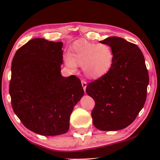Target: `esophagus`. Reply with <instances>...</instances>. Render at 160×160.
Masks as SVG:
<instances>
[{
    "label": "esophagus",
    "mask_w": 160,
    "mask_h": 160,
    "mask_svg": "<svg viewBox=\"0 0 160 160\" xmlns=\"http://www.w3.org/2000/svg\"><path fill=\"white\" fill-rule=\"evenodd\" d=\"M81 83H82V88H83L84 91H85L86 87H87V82H86L85 80H82V81H81Z\"/></svg>",
    "instance_id": "obj_1"
}]
</instances>
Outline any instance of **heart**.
Returning a JSON list of instances; mask_svg holds the SVG:
<instances>
[{"instance_id":"obj_1","label":"heart","mask_w":160,"mask_h":160,"mask_svg":"<svg viewBox=\"0 0 160 160\" xmlns=\"http://www.w3.org/2000/svg\"><path fill=\"white\" fill-rule=\"evenodd\" d=\"M65 62L72 69H75L76 65L82 66L87 77L97 80L105 76L112 69L113 53L108 44L79 39L70 47Z\"/></svg>"}]
</instances>
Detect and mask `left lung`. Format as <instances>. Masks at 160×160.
I'll return each instance as SVG.
<instances>
[{
  "instance_id": "left-lung-1",
  "label": "left lung",
  "mask_w": 160,
  "mask_h": 160,
  "mask_svg": "<svg viewBox=\"0 0 160 160\" xmlns=\"http://www.w3.org/2000/svg\"><path fill=\"white\" fill-rule=\"evenodd\" d=\"M112 48L113 63L109 73L88 83L86 92L95 102L94 126L104 131L131 124L144 106L149 75L144 56L136 44L117 37L100 41Z\"/></svg>"
}]
</instances>
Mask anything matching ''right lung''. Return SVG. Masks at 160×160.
I'll use <instances>...</instances> for the list:
<instances>
[{"mask_svg":"<svg viewBox=\"0 0 160 160\" xmlns=\"http://www.w3.org/2000/svg\"><path fill=\"white\" fill-rule=\"evenodd\" d=\"M63 43L36 38L16 51L9 92L12 109L24 126L42 135L68 132L70 116L83 96L79 78L61 74Z\"/></svg>","mask_w":160,"mask_h":160,"instance_id":"obj_1","label":"right lung"}]
</instances>
